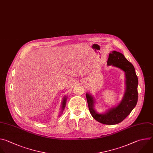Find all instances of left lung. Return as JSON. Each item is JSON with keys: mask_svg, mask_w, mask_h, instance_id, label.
<instances>
[{"mask_svg": "<svg viewBox=\"0 0 153 153\" xmlns=\"http://www.w3.org/2000/svg\"><path fill=\"white\" fill-rule=\"evenodd\" d=\"M107 66L119 68L125 72L126 90L121 101L117 105L108 109L105 113H99L95 109L96 101L94 97L88 92L85 95L92 117L102 124L114 125L123 121L136 107L138 99V78L133 65L122 53L115 51L110 52Z\"/></svg>", "mask_w": 153, "mask_h": 153, "instance_id": "left-lung-1", "label": "left lung"}]
</instances>
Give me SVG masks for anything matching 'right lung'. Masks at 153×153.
<instances>
[{
	"instance_id": "1",
	"label": "right lung",
	"mask_w": 153,
	"mask_h": 153,
	"mask_svg": "<svg viewBox=\"0 0 153 153\" xmlns=\"http://www.w3.org/2000/svg\"><path fill=\"white\" fill-rule=\"evenodd\" d=\"M66 101H67V97H64L63 101H62V108H61V110H61L60 115L62 114L63 110H65V106H66Z\"/></svg>"
}]
</instances>
